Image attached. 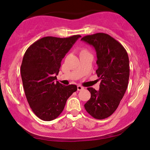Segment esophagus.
I'll use <instances>...</instances> for the list:
<instances>
[{"instance_id": "34e87169", "label": "esophagus", "mask_w": 150, "mask_h": 150, "mask_svg": "<svg viewBox=\"0 0 150 150\" xmlns=\"http://www.w3.org/2000/svg\"><path fill=\"white\" fill-rule=\"evenodd\" d=\"M77 89H78V91H81V90L84 89V87H82V86H81V85H78Z\"/></svg>"}]
</instances>
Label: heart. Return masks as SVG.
I'll return each mask as SVG.
<instances>
[{"instance_id": "heart-1", "label": "heart", "mask_w": 150, "mask_h": 150, "mask_svg": "<svg viewBox=\"0 0 150 150\" xmlns=\"http://www.w3.org/2000/svg\"><path fill=\"white\" fill-rule=\"evenodd\" d=\"M87 52V51H86L85 50H82V51H81V52Z\"/></svg>"}]
</instances>
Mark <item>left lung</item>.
I'll list each match as a JSON object with an SVG mask.
<instances>
[{"label": "left lung", "mask_w": 150, "mask_h": 150, "mask_svg": "<svg viewBox=\"0 0 150 150\" xmlns=\"http://www.w3.org/2000/svg\"><path fill=\"white\" fill-rule=\"evenodd\" d=\"M81 40L95 48L96 74L101 79L99 91L87 88L91 98L86 102L85 108L93 117L103 120L115 111L128 87V55L124 46L108 34L98 33L83 37Z\"/></svg>", "instance_id": "obj_1"}]
</instances>
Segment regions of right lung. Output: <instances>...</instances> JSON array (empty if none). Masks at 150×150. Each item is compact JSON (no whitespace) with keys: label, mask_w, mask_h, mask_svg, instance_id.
<instances>
[{"label":"right lung","mask_w":150,"mask_h":150,"mask_svg":"<svg viewBox=\"0 0 150 150\" xmlns=\"http://www.w3.org/2000/svg\"><path fill=\"white\" fill-rule=\"evenodd\" d=\"M80 38L45 37L30 45L24 55L20 73L26 98L41 120L56 119L77 90L76 85L65 86L56 81L61 61Z\"/></svg>","instance_id":"add662e5"}]
</instances>
